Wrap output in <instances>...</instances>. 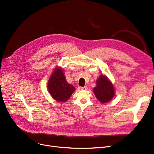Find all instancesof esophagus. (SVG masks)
<instances>
[{
  "label": "esophagus",
  "mask_w": 154,
  "mask_h": 154,
  "mask_svg": "<svg viewBox=\"0 0 154 154\" xmlns=\"http://www.w3.org/2000/svg\"><path fill=\"white\" fill-rule=\"evenodd\" d=\"M78 88L80 90H86L87 88V87H86V86H85V87H79Z\"/></svg>",
  "instance_id": "34e87169"
}]
</instances>
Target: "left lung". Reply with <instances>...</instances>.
<instances>
[{
    "mask_svg": "<svg viewBox=\"0 0 154 154\" xmlns=\"http://www.w3.org/2000/svg\"><path fill=\"white\" fill-rule=\"evenodd\" d=\"M97 86L94 88V93L101 103H107L110 101L115 95L114 85L103 75H101L96 81Z\"/></svg>",
    "mask_w": 154,
    "mask_h": 154,
    "instance_id": "8db88e82",
    "label": "left lung"
}]
</instances>
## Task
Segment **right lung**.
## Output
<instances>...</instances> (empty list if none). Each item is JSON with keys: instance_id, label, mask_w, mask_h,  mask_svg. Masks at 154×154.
Returning a JSON list of instances; mask_svg holds the SVG:
<instances>
[{"instance_id": "add662e5", "label": "right lung", "mask_w": 154, "mask_h": 154, "mask_svg": "<svg viewBox=\"0 0 154 154\" xmlns=\"http://www.w3.org/2000/svg\"><path fill=\"white\" fill-rule=\"evenodd\" d=\"M47 88L51 95L57 101H67L75 91V87L67 83L63 70L56 67L48 81Z\"/></svg>"}]
</instances>
